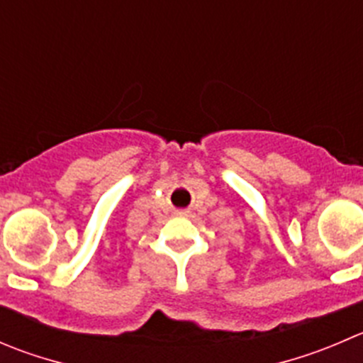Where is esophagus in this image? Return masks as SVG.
<instances>
[{"mask_svg": "<svg viewBox=\"0 0 363 363\" xmlns=\"http://www.w3.org/2000/svg\"><path fill=\"white\" fill-rule=\"evenodd\" d=\"M182 214H184V213H182Z\"/></svg>", "mask_w": 363, "mask_h": 363, "instance_id": "34e87169", "label": "esophagus"}]
</instances>
